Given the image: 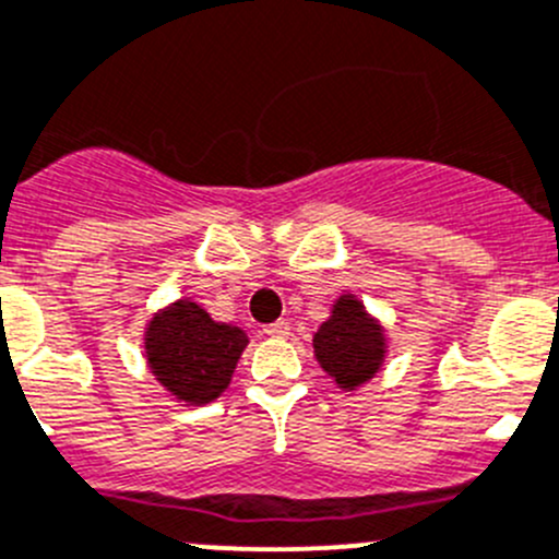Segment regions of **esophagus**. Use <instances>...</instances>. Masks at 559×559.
Instances as JSON below:
<instances>
[{
	"label": "esophagus",
	"instance_id": "34e87169",
	"mask_svg": "<svg viewBox=\"0 0 559 559\" xmlns=\"http://www.w3.org/2000/svg\"><path fill=\"white\" fill-rule=\"evenodd\" d=\"M262 333L270 335V338H286V335H289V324H286L284 319H281V322L267 324V328H264Z\"/></svg>",
	"mask_w": 559,
	"mask_h": 559
}]
</instances>
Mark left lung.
Segmentation results:
<instances>
[{
	"mask_svg": "<svg viewBox=\"0 0 559 559\" xmlns=\"http://www.w3.org/2000/svg\"><path fill=\"white\" fill-rule=\"evenodd\" d=\"M319 368L344 393H355L382 371L390 341L384 324L352 292L338 295L311 338Z\"/></svg>",
	"mask_w": 559,
	"mask_h": 559,
	"instance_id": "8db88e82",
	"label": "left lung"
}]
</instances>
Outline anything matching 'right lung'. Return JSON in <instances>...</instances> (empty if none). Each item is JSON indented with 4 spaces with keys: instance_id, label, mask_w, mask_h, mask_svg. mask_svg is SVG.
I'll use <instances>...</instances> for the list:
<instances>
[{
    "instance_id": "1",
    "label": "right lung",
    "mask_w": 559,
    "mask_h": 559,
    "mask_svg": "<svg viewBox=\"0 0 559 559\" xmlns=\"http://www.w3.org/2000/svg\"><path fill=\"white\" fill-rule=\"evenodd\" d=\"M142 341L150 373L166 395L182 406H204L229 388L248 333L180 297L150 317Z\"/></svg>"
}]
</instances>
